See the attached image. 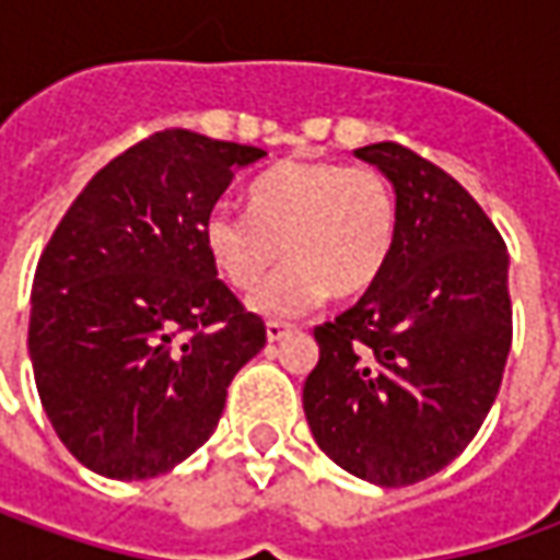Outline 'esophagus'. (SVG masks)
I'll return each mask as SVG.
<instances>
[{"label":"esophagus","instance_id":"1","mask_svg":"<svg viewBox=\"0 0 560 560\" xmlns=\"http://www.w3.org/2000/svg\"><path fill=\"white\" fill-rule=\"evenodd\" d=\"M290 334H292L290 324H280V320H268V327H265L268 342H280V339H287Z\"/></svg>","mask_w":560,"mask_h":560}]
</instances>
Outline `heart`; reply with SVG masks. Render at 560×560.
<instances>
[{
  "label": "heart",
  "instance_id": "obj_1",
  "mask_svg": "<svg viewBox=\"0 0 560 560\" xmlns=\"http://www.w3.org/2000/svg\"><path fill=\"white\" fill-rule=\"evenodd\" d=\"M248 211L214 205L205 248L230 287L255 290L280 252L290 265L252 295L268 317L302 314L327 292L358 295L386 268L396 240V196L374 167L283 162L248 189Z\"/></svg>",
  "mask_w": 560,
  "mask_h": 560
}]
</instances>
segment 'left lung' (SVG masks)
<instances>
[{"label":"left lung","instance_id":"left-lung-1","mask_svg":"<svg viewBox=\"0 0 560 560\" xmlns=\"http://www.w3.org/2000/svg\"><path fill=\"white\" fill-rule=\"evenodd\" d=\"M396 192L386 268L314 327L302 405L314 442L374 486H411L483 427L511 352L508 248L474 196L398 142L355 149Z\"/></svg>","mask_w":560,"mask_h":560}]
</instances>
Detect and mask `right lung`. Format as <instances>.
Segmentation results:
<instances>
[{
    "label": "right lung",
    "instance_id": "add662e5",
    "mask_svg": "<svg viewBox=\"0 0 560 560\" xmlns=\"http://www.w3.org/2000/svg\"><path fill=\"white\" fill-rule=\"evenodd\" d=\"M268 152L162 130L108 162L43 252L31 292L36 393L58 440L108 480H149L214 433L265 324L218 280L202 226Z\"/></svg>",
    "mask_w": 560,
    "mask_h": 560
}]
</instances>
